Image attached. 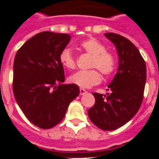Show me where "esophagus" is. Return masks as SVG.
<instances>
[{"mask_svg":"<svg viewBox=\"0 0 159 159\" xmlns=\"http://www.w3.org/2000/svg\"><path fill=\"white\" fill-rule=\"evenodd\" d=\"M85 93H87V90L81 88V89H80V94H81V95H83V94H85Z\"/></svg>","mask_w":159,"mask_h":159,"instance_id":"esophagus-1","label":"esophagus"}]
</instances>
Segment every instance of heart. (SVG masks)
<instances>
[{
	"label": "heart",
	"mask_w": 159,
	"mask_h": 159,
	"mask_svg": "<svg viewBox=\"0 0 159 159\" xmlns=\"http://www.w3.org/2000/svg\"><path fill=\"white\" fill-rule=\"evenodd\" d=\"M79 48L93 56L89 66L90 68L96 69L76 71L70 76V83L81 88H90L100 83L101 81V75L98 69L106 76H110L113 73L117 64L116 59L111 52L107 51V48L102 42L95 38H89L81 42ZM59 62L66 69L71 70L76 67V59L69 48H64L60 52Z\"/></svg>",
	"instance_id": "obj_1"
}]
</instances>
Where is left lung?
Here are the masks:
<instances>
[{
	"label": "left lung",
	"instance_id": "8db88e82",
	"mask_svg": "<svg viewBox=\"0 0 159 159\" xmlns=\"http://www.w3.org/2000/svg\"><path fill=\"white\" fill-rule=\"evenodd\" d=\"M117 48L119 61L116 76L108 85L109 93H93L95 103L88 111L90 120L103 130H114L136 114L143 100L147 79L146 63L129 40L115 33H106Z\"/></svg>",
	"mask_w": 159,
	"mask_h": 159
}]
</instances>
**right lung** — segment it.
I'll return each mask as SVG.
<instances>
[{"mask_svg":"<svg viewBox=\"0 0 159 159\" xmlns=\"http://www.w3.org/2000/svg\"><path fill=\"white\" fill-rule=\"evenodd\" d=\"M70 41L64 33L43 31L18 50L13 63L12 89L17 103L30 122L43 129L59 123L79 87L62 84L65 72L59 53Z\"/></svg>","mask_w":159,"mask_h":159,"instance_id":"right-lung-1","label":"right lung"}]
</instances>
